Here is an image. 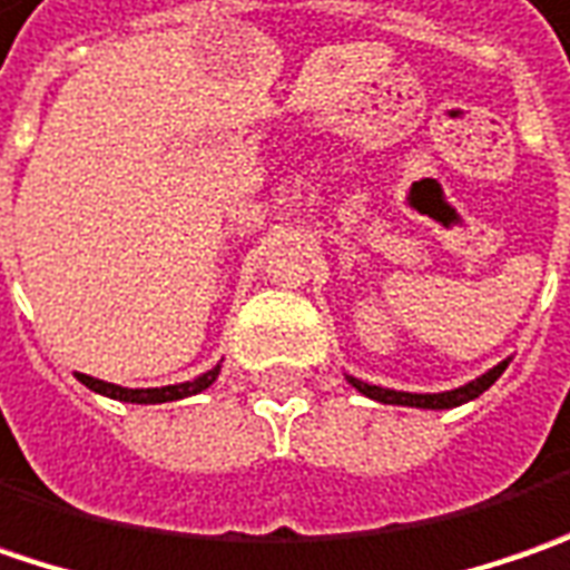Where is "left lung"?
I'll return each mask as SVG.
<instances>
[{"label":"left lung","mask_w":570,"mask_h":570,"mask_svg":"<svg viewBox=\"0 0 570 570\" xmlns=\"http://www.w3.org/2000/svg\"><path fill=\"white\" fill-rule=\"evenodd\" d=\"M508 363H510V357L501 360L498 366H491V370H488V373H482L479 380L459 385V389H450V392H395V389L370 385V383H363V380H354V376H347V383L354 385L360 395H366V399H373V402H383V405H405V409L443 411V409H459V405H465V402L479 399L484 389H491V385L498 383V376L508 370Z\"/></svg>","instance_id":"obj_1"}]
</instances>
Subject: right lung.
Wrapping results in <instances>:
<instances>
[{
	"mask_svg": "<svg viewBox=\"0 0 570 570\" xmlns=\"http://www.w3.org/2000/svg\"><path fill=\"white\" fill-rule=\"evenodd\" d=\"M223 363H216L213 370L200 373L197 380L178 385H159V389H127V385L105 383V380H95V376H86V373H76V380L82 385H88L91 392L98 395H108V399H117V402H130V405H161V402H178V399H187V395H197L204 389H210L219 376Z\"/></svg>",
	"mask_w": 570,
	"mask_h": 570,
	"instance_id": "obj_1",
	"label": "right lung"
}]
</instances>
